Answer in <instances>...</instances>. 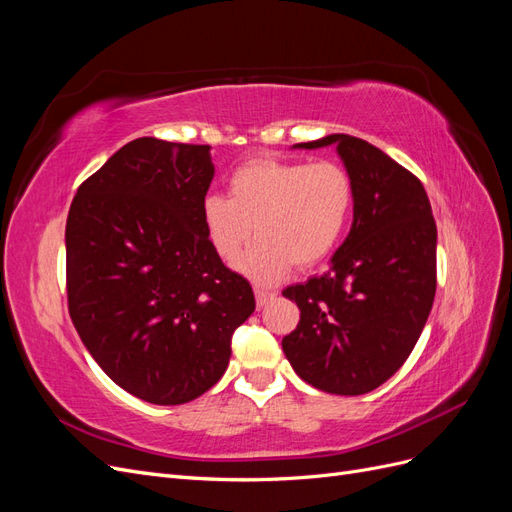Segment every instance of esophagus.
Listing matches in <instances>:
<instances>
[{"label": "esophagus", "mask_w": 512, "mask_h": 512, "mask_svg": "<svg viewBox=\"0 0 512 512\" xmlns=\"http://www.w3.org/2000/svg\"><path fill=\"white\" fill-rule=\"evenodd\" d=\"M254 294H256V305L258 307H265V305H269L277 294L275 292H271V290H262V288H256L254 290Z\"/></svg>", "instance_id": "obj_1"}]
</instances>
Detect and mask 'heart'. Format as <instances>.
<instances>
[{
	"mask_svg": "<svg viewBox=\"0 0 512 512\" xmlns=\"http://www.w3.org/2000/svg\"><path fill=\"white\" fill-rule=\"evenodd\" d=\"M354 205L352 179L335 162H284L256 158L228 179V196L209 194L200 205L205 235L226 265L258 286H273L297 265L316 267L348 228Z\"/></svg>",
	"mask_w": 512,
	"mask_h": 512,
	"instance_id": "1",
	"label": "heart"
}]
</instances>
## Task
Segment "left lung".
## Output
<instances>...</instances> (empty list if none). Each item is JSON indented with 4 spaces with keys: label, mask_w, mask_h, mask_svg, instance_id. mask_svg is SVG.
Returning <instances> with one entry per match:
<instances>
[{
    "label": "left lung",
    "mask_w": 512,
    "mask_h": 512,
    "mask_svg": "<svg viewBox=\"0 0 512 512\" xmlns=\"http://www.w3.org/2000/svg\"><path fill=\"white\" fill-rule=\"evenodd\" d=\"M352 179V226L329 271L288 286L301 320L282 348L299 378L333 395L378 389L406 363L436 297L438 230L423 183L378 147L329 134Z\"/></svg>",
    "instance_id": "obj_1"
}]
</instances>
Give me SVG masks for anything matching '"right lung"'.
<instances>
[{"label": "right lung", "instance_id": "obj_1", "mask_svg": "<svg viewBox=\"0 0 512 512\" xmlns=\"http://www.w3.org/2000/svg\"><path fill=\"white\" fill-rule=\"evenodd\" d=\"M213 175L209 145L136 138L76 190L68 213L74 327L108 378L156 406L209 391L256 309L200 220Z\"/></svg>", "mask_w": 512, "mask_h": 512}]
</instances>
